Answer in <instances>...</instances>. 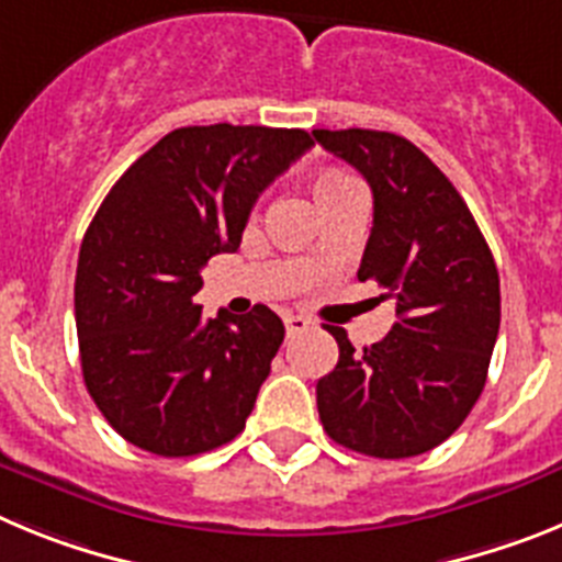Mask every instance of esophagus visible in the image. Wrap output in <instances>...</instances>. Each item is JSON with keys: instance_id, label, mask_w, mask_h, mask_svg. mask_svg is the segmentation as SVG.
Segmentation results:
<instances>
[{"instance_id": "34e87169", "label": "esophagus", "mask_w": 562, "mask_h": 562, "mask_svg": "<svg viewBox=\"0 0 562 562\" xmlns=\"http://www.w3.org/2000/svg\"><path fill=\"white\" fill-rule=\"evenodd\" d=\"M284 326H286V335H297V331H306L312 326V321H306L304 315H286L284 317Z\"/></svg>"}]
</instances>
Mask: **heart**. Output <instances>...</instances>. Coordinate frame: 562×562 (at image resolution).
<instances>
[{"label": "heart", "instance_id": "1", "mask_svg": "<svg viewBox=\"0 0 562 562\" xmlns=\"http://www.w3.org/2000/svg\"><path fill=\"white\" fill-rule=\"evenodd\" d=\"M351 177H346V173H324V177H317L315 182V200L317 196H324V193L329 191H337V188L342 186H351Z\"/></svg>", "mask_w": 562, "mask_h": 562}]
</instances>
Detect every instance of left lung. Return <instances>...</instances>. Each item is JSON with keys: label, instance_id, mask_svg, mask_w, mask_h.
I'll return each mask as SVG.
<instances>
[{"label": "left lung", "instance_id": "8db88e82", "mask_svg": "<svg viewBox=\"0 0 562 562\" xmlns=\"http://www.w3.org/2000/svg\"><path fill=\"white\" fill-rule=\"evenodd\" d=\"M374 193L360 281L391 297L396 324L357 351L340 326L337 366L317 380L324 430L357 453L408 459L459 430L479 402L501 326L495 258L453 182L411 140L371 128H315Z\"/></svg>", "mask_w": 562, "mask_h": 562}]
</instances>
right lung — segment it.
Instances as JSON below:
<instances>
[{"label":"right lung","mask_w":562,"mask_h":562,"mask_svg":"<svg viewBox=\"0 0 562 562\" xmlns=\"http://www.w3.org/2000/svg\"><path fill=\"white\" fill-rule=\"evenodd\" d=\"M315 146L304 128H173L106 193L78 252L83 382L134 448L182 459L236 439L284 340L267 306L202 321V267L241 245L258 193Z\"/></svg>","instance_id":"obj_1"}]
</instances>
